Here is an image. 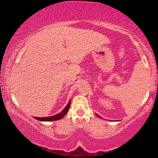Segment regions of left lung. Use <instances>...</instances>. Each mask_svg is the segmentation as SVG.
<instances>
[{"instance_id":"8db88e82","label":"left lung","mask_w":158,"mask_h":158,"mask_svg":"<svg viewBox=\"0 0 158 158\" xmlns=\"http://www.w3.org/2000/svg\"><path fill=\"white\" fill-rule=\"evenodd\" d=\"M97 116H98V117H100V116H98V115H97Z\"/></svg>"}]
</instances>
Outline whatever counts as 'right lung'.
Instances as JSON below:
<instances>
[{
  "label": "right lung",
  "mask_w": 158,
  "mask_h": 158,
  "mask_svg": "<svg viewBox=\"0 0 158 158\" xmlns=\"http://www.w3.org/2000/svg\"><path fill=\"white\" fill-rule=\"evenodd\" d=\"M69 106H70V100L69 101V102L67 106L65 107V109L60 112V113L56 115H54V116H48V117H34L35 118L38 120V121H58V120H60L65 116L66 114L68 113V111L69 109Z\"/></svg>",
  "instance_id": "right-lung-1"
}]
</instances>
